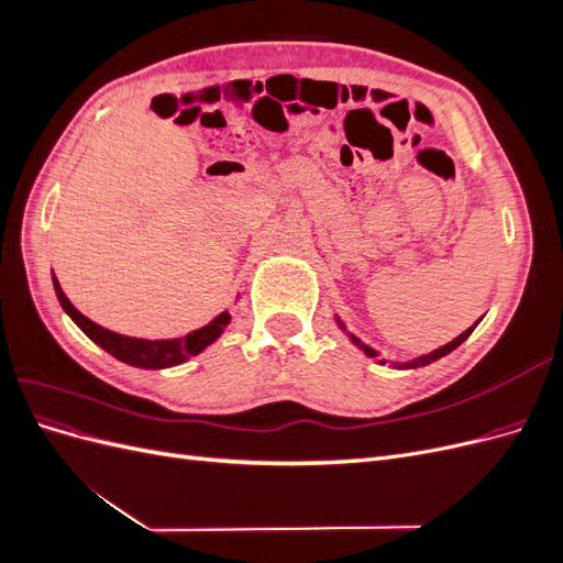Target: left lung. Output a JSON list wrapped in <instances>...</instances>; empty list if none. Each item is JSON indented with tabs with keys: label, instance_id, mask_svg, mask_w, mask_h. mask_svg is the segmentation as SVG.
<instances>
[{
	"label": "left lung",
	"instance_id": "obj_1",
	"mask_svg": "<svg viewBox=\"0 0 563 563\" xmlns=\"http://www.w3.org/2000/svg\"><path fill=\"white\" fill-rule=\"evenodd\" d=\"M482 321V319H479ZM479 321H474L472 323V327L467 329V331H463V333H460L457 338H453L451 340V343H446V345H441V347H437V350H432L430 354H420V356H416V360H408V362H389V360H383V356H380V352L378 350H373L371 345H366V343H362V340L360 338H356L354 333H350L347 331V327H345V323H343V319H340L338 314H335V323H338V329L340 331H345V335L352 340V345H356V347H360L366 356H371V360H376L380 366H385V364H389L391 368H401V371H406V368H420V366H428V364H432V362H437V360H441V356H446V354H451L455 347H460V345H463L465 343V340L470 338V333L476 329V323H479Z\"/></svg>",
	"mask_w": 563,
	"mask_h": 563
}]
</instances>
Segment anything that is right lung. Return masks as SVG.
Listing matches in <instances>:
<instances>
[{"label":"right lung","mask_w":563,"mask_h":563,"mask_svg":"<svg viewBox=\"0 0 563 563\" xmlns=\"http://www.w3.org/2000/svg\"><path fill=\"white\" fill-rule=\"evenodd\" d=\"M51 282H54V291L58 296V302L65 310V314L70 317L98 347H103L108 354L114 356V360L124 362L129 366H139V368H168V366H178V364L187 362L190 356L203 352L211 343H216V340L223 335V331L228 329V323L232 319L230 312L225 310V312H220L216 319H211L207 327L187 333L185 338H166V340L131 338V335H122V333H114L110 329L98 327L96 321L84 317L63 294V288H60L54 272H51Z\"/></svg>","instance_id":"1"}]
</instances>
